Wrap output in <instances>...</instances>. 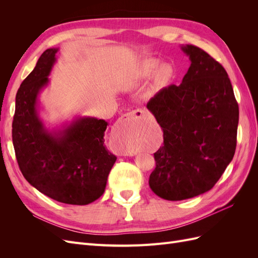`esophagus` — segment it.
I'll list each match as a JSON object with an SVG mask.
<instances>
[{
    "mask_svg": "<svg viewBox=\"0 0 258 258\" xmlns=\"http://www.w3.org/2000/svg\"><path fill=\"white\" fill-rule=\"evenodd\" d=\"M144 117H145V112L143 110H141V108H137V110H135V111L124 114L122 116V118L124 120H132V119H137V118H144ZM119 154L123 155V156H128V155L131 156L136 153L134 151H129V150H127V148L121 147L119 150Z\"/></svg>",
    "mask_w": 258,
    "mask_h": 258,
    "instance_id": "1",
    "label": "esophagus"
}]
</instances>
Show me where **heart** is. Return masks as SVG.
I'll list each match as a JSON object with an SVG mask.
<instances>
[{
  "mask_svg": "<svg viewBox=\"0 0 258 258\" xmlns=\"http://www.w3.org/2000/svg\"><path fill=\"white\" fill-rule=\"evenodd\" d=\"M158 67H159V61L156 59H145L141 61L135 69L134 80L141 81V80L148 79V77H151L156 72V70H157ZM171 75H172V69H171V67L168 64L161 66L158 69V71L155 76V82H154L155 89L162 88L171 79ZM130 150H132V148H130Z\"/></svg>",
  "mask_w": 258,
  "mask_h": 258,
  "instance_id": "obj_1",
  "label": "heart"
}]
</instances>
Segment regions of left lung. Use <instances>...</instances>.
I'll use <instances>...</instances> for the list:
<instances>
[{"label": "left lung", "instance_id": "left-lung-1", "mask_svg": "<svg viewBox=\"0 0 258 258\" xmlns=\"http://www.w3.org/2000/svg\"><path fill=\"white\" fill-rule=\"evenodd\" d=\"M181 48L190 60L182 83L162 88L146 104L163 131L148 184L171 201L196 197L216 184L235 155L239 121L223 66L197 46Z\"/></svg>", "mask_w": 258, "mask_h": 258}]
</instances>
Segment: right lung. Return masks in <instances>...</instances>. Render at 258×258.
<instances>
[{
  "label": "right lung",
  "mask_w": 258,
  "mask_h": 258,
  "mask_svg": "<svg viewBox=\"0 0 258 258\" xmlns=\"http://www.w3.org/2000/svg\"><path fill=\"white\" fill-rule=\"evenodd\" d=\"M58 48L46 49L20 85L13 120V144L22 175L33 187L62 204L84 206L102 196L116 156L104 146L107 122L80 117L49 132L36 102L48 84Z\"/></svg>",
  "instance_id": "1"
}]
</instances>
